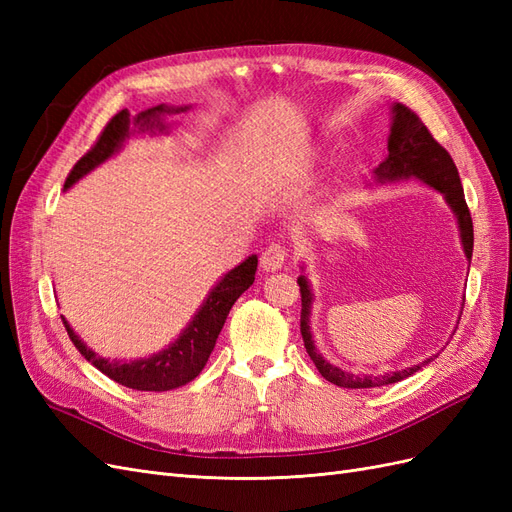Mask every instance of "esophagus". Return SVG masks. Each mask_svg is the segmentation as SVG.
<instances>
[{
  "instance_id": "esophagus-1",
  "label": "esophagus",
  "mask_w": 512,
  "mask_h": 512,
  "mask_svg": "<svg viewBox=\"0 0 512 512\" xmlns=\"http://www.w3.org/2000/svg\"><path fill=\"white\" fill-rule=\"evenodd\" d=\"M286 258H288L286 247L280 243H271L260 256V267L265 271H280L286 265Z\"/></svg>"
}]
</instances>
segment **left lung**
Here are the masks:
<instances>
[{"instance_id": "8db88e82", "label": "left lung", "mask_w": 512, "mask_h": 512, "mask_svg": "<svg viewBox=\"0 0 512 512\" xmlns=\"http://www.w3.org/2000/svg\"><path fill=\"white\" fill-rule=\"evenodd\" d=\"M421 179L423 183L436 188L444 194L446 203L451 205L459 220L461 230V243L466 258L472 260L474 250V228H472V215L466 203V196H463L461 179L457 173V166L448 153L429 128L421 121L414 111L406 104H395L393 106V128L389 136V156L376 168V179L378 181H399V179ZM301 288V335L303 344L309 354V359L314 361L316 369L324 380H329L337 386H344V389H374V386L393 384L412 376L414 371L421 369L433 359L423 361L421 365H414L401 371H391V374L384 376H354L348 371L333 367L322 359L318 354L314 342H312V331H309V307H312V292H309L307 280L301 275L297 280Z\"/></svg>"}]
</instances>
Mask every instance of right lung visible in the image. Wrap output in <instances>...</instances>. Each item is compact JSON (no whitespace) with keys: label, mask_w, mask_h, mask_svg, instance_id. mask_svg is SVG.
<instances>
[{"label":"right lung","mask_w":512,"mask_h":512,"mask_svg":"<svg viewBox=\"0 0 512 512\" xmlns=\"http://www.w3.org/2000/svg\"><path fill=\"white\" fill-rule=\"evenodd\" d=\"M173 111L175 108L160 104V106L149 108V111L138 113L132 121L128 111H119L111 121L106 123L104 130L98 136V141L91 145V149L85 153V156L72 166L66 179V188H70L72 183H76L83 175H87L89 170H94L98 164L111 158L113 153L121 147V143L132 134V128L158 130V132L166 130L162 115L173 113ZM256 267H258V258L250 256L245 262H241L239 267L228 271L224 275V280L211 290L205 305L198 309V314L188 324V329L181 333L177 342L173 346H168L164 352L153 354L143 361L119 363V361L102 359V356L91 352L81 342L79 335L70 329L66 318L61 320H64V327L76 350H79L96 369H100L104 376L134 391H156V393L173 391L183 384L192 382L200 371H203V367L209 361V354L215 346V339H218L224 327L230 307L235 305V301L241 297V294L254 284Z\"/></svg>","instance_id":"right-lung-1"}]
</instances>
